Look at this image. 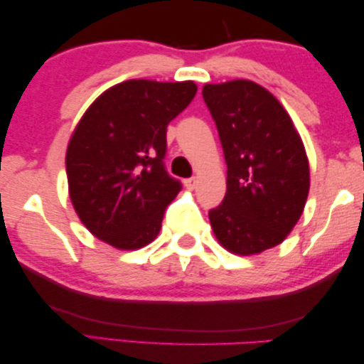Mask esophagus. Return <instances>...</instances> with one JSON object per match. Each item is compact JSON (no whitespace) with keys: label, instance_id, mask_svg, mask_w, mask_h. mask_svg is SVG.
<instances>
[{"label":"esophagus","instance_id":"esophagus-1","mask_svg":"<svg viewBox=\"0 0 364 364\" xmlns=\"http://www.w3.org/2000/svg\"><path fill=\"white\" fill-rule=\"evenodd\" d=\"M186 187L188 190H193L196 187V178L195 177H190V178H186Z\"/></svg>","mask_w":364,"mask_h":364}]
</instances>
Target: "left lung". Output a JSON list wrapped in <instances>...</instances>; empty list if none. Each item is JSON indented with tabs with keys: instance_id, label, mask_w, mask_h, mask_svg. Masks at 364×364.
<instances>
[{
	"instance_id": "8db88e82",
	"label": "left lung",
	"mask_w": 364,
	"mask_h": 364,
	"mask_svg": "<svg viewBox=\"0 0 364 364\" xmlns=\"http://www.w3.org/2000/svg\"><path fill=\"white\" fill-rule=\"evenodd\" d=\"M203 100L216 122L228 192L210 210L214 235L235 255H256L284 242L305 208L309 166L282 105L258 83H208Z\"/></svg>"
}]
</instances>
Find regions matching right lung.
I'll use <instances>...</instances> for the list:
<instances>
[{"instance_id": "1", "label": "right lung", "mask_w": 364, "mask_h": 364, "mask_svg": "<svg viewBox=\"0 0 364 364\" xmlns=\"http://www.w3.org/2000/svg\"><path fill=\"white\" fill-rule=\"evenodd\" d=\"M193 82L127 80L93 101L65 153L69 195L95 237L121 250L148 245L182 183L164 166L166 129Z\"/></svg>"}]
</instances>
